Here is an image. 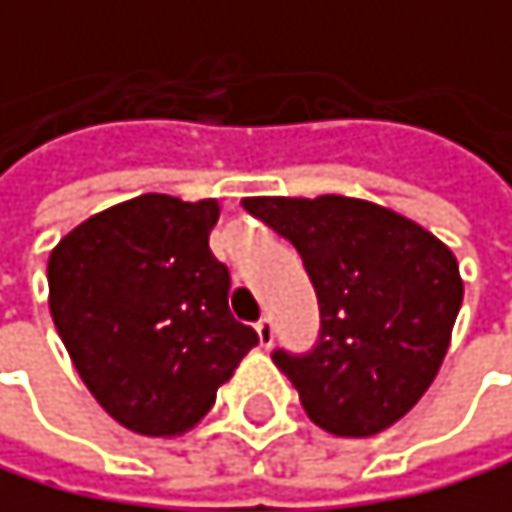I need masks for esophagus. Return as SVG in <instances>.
<instances>
[{
  "mask_svg": "<svg viewBox=\"0 0 512 512\" xmlns=\"http://www.w3.org/2000/svg\"><path fill=\"white\" fill-rule=\"evenodd\" d=\"M256 334H259L262 347H272L275 344V325H272V319H259L256 322Z\"/></svg>",
  "mask_w": 512,
  "mask_h": 512,
  "instance_id": "obj_1",
  "label": "esophagus"
}]
</instances>
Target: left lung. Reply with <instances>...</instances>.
Returning a JSON list of instances; mask_svg holds the SVG:
<instances>
[{"instance_id":"1","label":"left lung","mask_w":512,"mask_h":512,"mask_svg":"<svg viewBox=\"0 0 512 512\" xmlns=\"http://www.w3.org/2000/svg\"><path fill=\"white\" fill-rule=\"evenodd\" d=\"M243 209L297 247L322 331L275 350L306 416L338 438L385 432L435 381L463 303L457 256L422 225L353 196H247Z\"/></svg>"}]
</instances>
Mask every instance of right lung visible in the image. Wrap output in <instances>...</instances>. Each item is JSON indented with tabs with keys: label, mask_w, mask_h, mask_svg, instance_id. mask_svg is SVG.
<instances>
[{
	"label": "right lung",
	"mask_w": 512,
	"mask_h": 512,
	"mask_svg": "<svg viewBox=\"0 0 512 512\" xmlns=\"http://www.w3.org/2000/svg\"><path fill=\"white\" fill-rule=\"evenodd\" d=\"M215 222V200L143 193L90 215L49 256L58 338L96 403L137 435H184L259 344L228 309Z\"/></svg>",
	"instance_id": "obj_1"
}]
</instances>
